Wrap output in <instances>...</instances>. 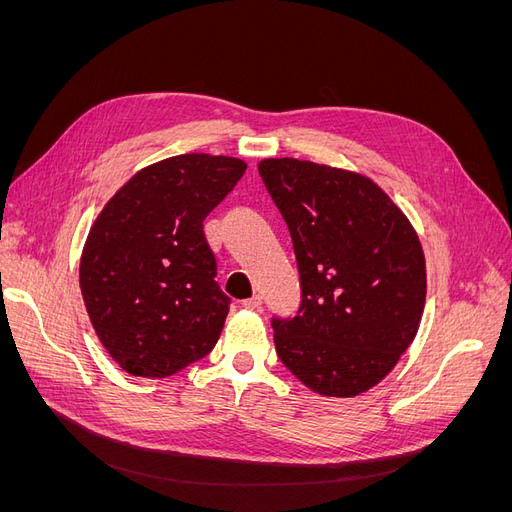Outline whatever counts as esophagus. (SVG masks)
Returning a JSON list of instances; mask_svg holds the SVG:
<instances>
[{"instance_id": "1", "label": "esophagus", "mask_w": 512, "mask_h": 512, "mask_svg": "<svg viewBox=\"0 0 512 512\" xmlns=\"http://www.w3.org/2000/svg\"><path fill=\"white\" fill-rule=\"evenodd\" d=\"M261 303H263V297H261V294H253L251 299H245V301H242V307L253 311V309H259V307H261Z\"/></svg>"}]
</instances>
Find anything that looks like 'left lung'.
<instances>
[{"label": "left lung", "mask_w": 512, "mask_h": 512, "mask_svg": "<svg viewBox=\"0 0 512 512\" xmlns=\"http://www.w3.org/2000/svg\"><path fill=\"white\" fill-rule=\"evenodd\" d=\"M257 168L290 230L303 290L299 313L272 321L276 353L321 396L363 394L417 336L427 290L419 236L359 172L294 157Z\"/></svg>", "instance_id": "1"}]
</instances>
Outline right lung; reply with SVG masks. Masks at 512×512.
<instances>
[{
    "instance_id": "right-lung-1",
    "label": "right lung",
    "mask_w": 512,
    "mask_h": 512,
    "mask_svg": "<svg viewBox=\"0 0 512 512\" xmlns=\"http://www.w3.org/2000/svg\"><path fill=\"white\" fill-rule=\"evenodd\" d=\"M230 155L184 153L139 170L103 205L78 284L103 348L139 378H168L220 338L230 299L203 220L245 174Z\"/></svg>"
}]
</instances>
